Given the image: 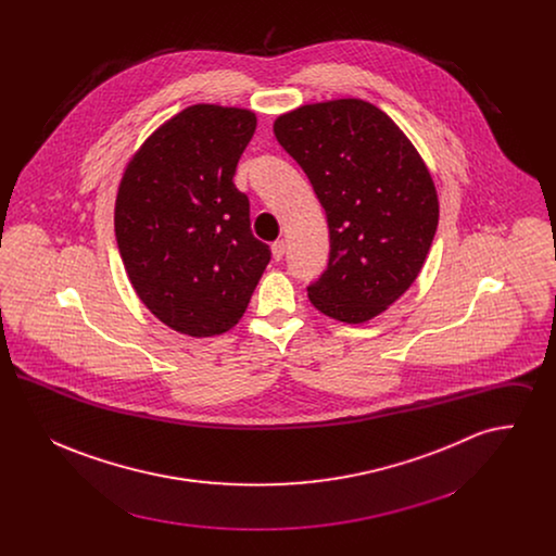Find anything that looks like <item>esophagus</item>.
Here are the masks:
<instances>
[{
    "instance_id": "obj_1",
    "label": "esophagus",
    "mask_w": 556,
    "mask_h": 556,
    "mask_svg": "<svg viewBox=\"0 0 556 556\" xmlns=\"http://www.w3.org/2000/svg\"><path fill=\"white\" fill-rule=\"evenodd\" d=\"M270 252H273V258L279 263V261L283 258V254H286V241H283V239L275 241V243L270 245Z\"/></svg>"
}]
</instances>
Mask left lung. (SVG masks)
Masks as SVG:
<instances>
[{
    "mask_svg": "<svg viewBox=\"0 0 556 556\" xmlns=\"http://www.w3.org/2000/svg\"><path fill=\"white\" fill-rule=\"evenodd\" d=\"M275 137L306 173L329 225V263L306 290L323 315L365 323L417 279L438 229V193L396 123L363 100L298 108Z\"/></svg>",
    "mask_w": 556,
    "mask_h": 556,
    "instance_id": "left-lung-1",
    "label": "left lung"
}]
</instances>
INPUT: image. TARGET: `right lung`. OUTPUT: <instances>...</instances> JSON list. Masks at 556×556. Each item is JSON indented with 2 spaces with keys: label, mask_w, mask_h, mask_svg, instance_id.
Returning <instances> with one entry per match:
<instances>
[{
  "label": "right lung",
  "mask_w": 556,
  "mask_h": 556,
  "mask_svg": "<svg viewBox=\"0 0 556 556\" xmlns=\"http://www.w3.org/2000/svg\"><path fill=\"white\" fill-rule=\"evenodd\" d=\"M254 131L250 110L186 108L141 146L118 187L114 231L132 288L191 338L229 331L270 261L233 184Z\"/></svg>",
  "instance_id": "right-lung-1"
}]
</instances>
